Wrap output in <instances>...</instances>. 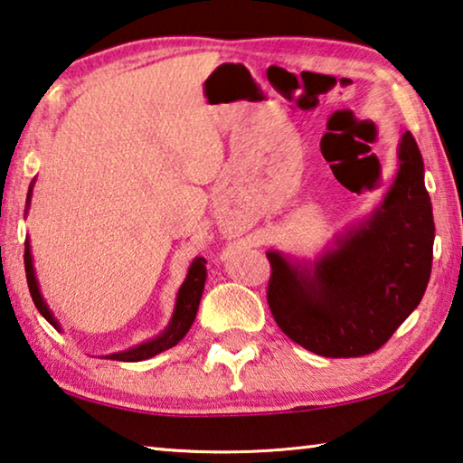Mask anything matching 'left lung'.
I'll return each instance as SVG.
<instances>
[{
	"mask_svg": "<svg viewBox=\"0 0 463 463\" xmlns=\"http://www.w3.org/2000/svg\"><path fill=\"white\" fill-rule=\"evenodd\" d=\"M394 185L370 221L307 271L276 250L268 304L278 326L323 357H362L386 345L419 307L433 265V206L411 132L398 151Z\"/></svg>",
	"mask_w": 463,
	"mask_h": 463,
	"instance_id": "1",
	"label": "left lung"
}]
</instances>
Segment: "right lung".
<instances>
[{
  "instance_id": "1",
  "label": "right lung",
  "mask_w": 463,
  "mask_h": 463,
  "mask_svg": "<svg viewBox=\"0 0 463 463\" xmlns=\"http://www.w3.org/2000/svg\"><path fill=\"white\" fill-rule=\"evenodd\" d=\"M30 192H33V187H30ZM30 192H28V200H30ZM24 245H26L24 268H26V279H28L30 296H33L38 312H41V315L46 320H49V323L54 328H59V323L52 318V312L49 310V307H46V302L43 300V296H41V289H38L28 239H26ZM203 281H206V260H203V257H198V260L192 263L190 271H187V278L184 281L182 289H179L174 318H171V323L165 328V333H163L161 336H156V339H153V341L138 345V347H135V349L124 351V354L109 355V359H116V362H143V359H148V357H153L156 354H161V351L171 349L174 345L182 341L185 333L190 331V326H192L194 318H195V312H198L200 298H202V292H203Z\"/></svg>"
}]
</instances>
